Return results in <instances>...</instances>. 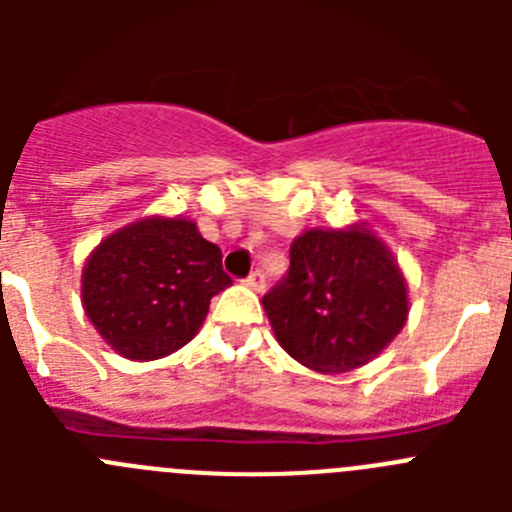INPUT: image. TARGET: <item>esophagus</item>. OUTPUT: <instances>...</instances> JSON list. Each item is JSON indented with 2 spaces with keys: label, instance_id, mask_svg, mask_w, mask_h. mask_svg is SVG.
Listing matches in <instances>:
<instances>
[{
  "label": "esophagus",
  "instance_id": "esophagus-1",
  "mask_svg": "<svg viewBox=\"0 0 512 512\" xmlns=\"http://www.w3.org/2000/svg\"><path fill=\"white\" fill-rule=\"evenodd\" d=\"M246 287H251L253 292H264V287H266V277H264V271H253L251 277L246 279Z\"/></svg>",
  "mask_w": 512,
  "mask_h": 512
}]
</instances>
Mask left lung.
Wrapping results in <instances>:
<instances>
[{
	"label": "left lung",
	"mask_w": 512,
	"mask_h": 512,
	"mask_svg": "<svg viewBox=\"0 0 512 512\" xmlns=\"http://www.w3.org/2000/svg\"><path fill=\"white\" fill-rule=\"evenodd\" d=\"M261 302L279 346L320 374L377 359L410 312L405 274L366 223L297 235L287 277Z\"/></svg>",
	"instance_id": "1"
}]
</instances>
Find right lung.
Returning a JSON list of instances; mask_svg holds the SVG:
<instances>
[{
	"label": "right lung",
	"instance_id": "add662e5",
	"mask_svg": "<svg viewBox=\"0 0 512 512\" xmlns=\"http://www.w3.org/2000/svg\"><path fill=\"white\" fill-rule=\"evenodd\" d=\"M223 251L194 220L148 215L102 238L81 269V305L104 343L130 361L187 346L230 287Z\"/></svg>",
	"mask_w": 512,
	"mask_h": 512
}]
</instances>
